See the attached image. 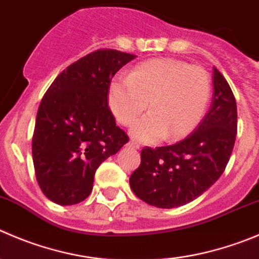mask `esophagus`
Listing matches in <instances>:
<instances>
[{"mask_svg":"<svg viewBox=\"0 0 259 259\" xmlns=\"http://www.w3.org/2000/svg\"><path fill=\"white\" fill-rule=\"evenodd\" d=\"M127 145H128V146H130V147H132V149H140V145L137 144V142H135L134 140H131V141L128 142Z\"/></svg>","mask_w":259,"mask_h":259,"instance_id":"34e87169","label":"esophagus"}]
</instances>
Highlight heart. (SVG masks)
Here are the masks:
<instances>
[{
  "label": "heart",
  "instance_id": "obj_1",
  "mask_svg": "<svg viewBox=\"0 0 259 259\" xmlns=\"http://www.w3.org/2000/svg\"><path fill=\"white\" fill-rule=\"evenodd\" d=\"M211 94L210 76L198 66L171 58L146 61L115 80L108 91L115 119L130 125L147 108L151 112L137 120L131 135L139 141L154 144L168 136L178 140L198 124Z\"/></svg>",
  "mask_w": 259,
  "mask_h": 259
}]
</instances>
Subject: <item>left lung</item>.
Segmentation results:
<instances>
[{"mask_svg": "<svg viewBox=\"0 0 259 259\" xmlns=\"http://www.w3.org/2000/svg\"><path fill=\"white\" fill-rule=\"evenodd\" d=\"M213 97L198 127L170 146L141 151L130 186L149 205L179 207L207 191L221 177L233 152L238 127L236 102L228 81L213 67Z\"/></svg>", "mask_w": 259, "mask_h": 259, "instance_id": "1", "label": "left lung"}]
</instances>
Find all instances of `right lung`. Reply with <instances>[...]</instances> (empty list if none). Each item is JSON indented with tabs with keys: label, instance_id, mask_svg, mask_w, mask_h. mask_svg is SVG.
I'll list each match as a JSON object with an SVG mask.
<instances>
[{
	"label": "right lung",
	"instance_id": "obj_1",
	"mask_svg": "<svg viewBox=\"0 0 259 259\" xmlns=\"http://www.w3.org/2000/svg\"><path fill=\"white\" fill-rule=\"evenodd\" d=\"M136 57L98 49L68 66L39 105L33 162L41 192L62 206L76 205L93 191L99 165L128 142L108 107L113 76Z\"/></svg>",
	"mask_w": 259,
	"mask_h": 259
}]
</instances>
